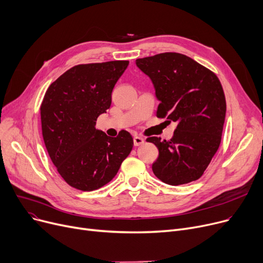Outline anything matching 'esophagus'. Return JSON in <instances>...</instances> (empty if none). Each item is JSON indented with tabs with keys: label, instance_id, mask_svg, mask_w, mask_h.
Listing matches in <instances>:
<instances>
[{
	"label": "esophagus",
	"instance_id": "esophagus-1",
	"mask_svg": "<svg viewBox=\"0 0 263 263\" xmlns=\"http://www.w3.org/2000/svg\"><path fill=\"white\" fill-rule=\"evenodd\" d=\"M144 139L142 138V137H139V136H136L134 137V144L135 146H139V145H142L144 143Z\"/></svg>",
	"mask_w": 263,
	"mask_h": 263
}]
</instances>
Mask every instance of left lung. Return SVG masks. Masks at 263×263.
Wrapping results in <instances>:
<instances>
[{
	"instance_id": "8db88e82",
	"label": "left lung",
	"mask_w": 263,
	"mask_h": 263,
	"mask_svg": "<svg viewBox=\"0 0 263 263\" xmlns=\"http://www.w3.org/2000/svg\"><path fill=\"white\" fill-rule=\"evenodd\" d=\"M136 65L152 80L160 102L157 118L178 126L172 138L147 142L158 148L153 162L155 176L169 185L198 180L220 144L226 117V98L216 74L196 61L177 52L137 59Z\"/></svg>"
}]
</instances>
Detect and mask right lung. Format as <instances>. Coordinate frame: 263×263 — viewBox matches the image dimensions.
Instances as JSON below:
<instances>
[{"label":"right lung","mask_w":263,"mask_h":263,"mask_svg":"<svg viewBox=\"0 0 263 263\" xmlns=\"http://www.w3.org/2000/svg\"><path fill=\"white\" fill-rule=\"evenodd\" d=\"M128 61L80 64L50 84L41 106L43 138L60 176L73 189L91 192L116 177L134 145L122 130L116 138L96 129L111 105L112 90Z\"/></svg>","instance_id":"right-lung-1"}]
</instances>
